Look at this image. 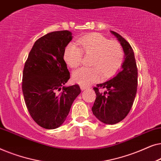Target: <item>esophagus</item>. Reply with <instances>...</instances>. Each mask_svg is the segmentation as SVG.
<instances>
[{
  "label": "esophagus",
  "instance_id": "obj_1",
  "mask_svg": "<svg viewBox=\"0 0 161 161\" xmlns=\"http://www.w3.org/2000/svg\"><path fill=\"white\" fill-rule=\"evenodd\" d=\"M80 87L81 90H85L86 89H87V86H83V85H81Z\"/></svg>",
  "mask_w": 161,
  "mask_h": 161
}]
</instances>
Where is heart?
Here are the masks:
<instances>
[{"label": "heart", "instance_id": "1", "mask_svg": "<svg viewBox=\"0 0 161 161\" xmlns=\"http://www.w3.org/2000/svg\"><path fill=\"white\" fill-rule=\"evenodd\" d=\"M81 48L75 43L68 44L64 53V59L68 66L75 68L83 61V53L93 55L92 67H81L72 73V80L80 85H89L104 78L113 76L122 67L124 51L117 42L110 41L102 34H93L83 36L78 40Z\"/></svg>", "mask_w": 161, "mask_h": 161}]
</instances>
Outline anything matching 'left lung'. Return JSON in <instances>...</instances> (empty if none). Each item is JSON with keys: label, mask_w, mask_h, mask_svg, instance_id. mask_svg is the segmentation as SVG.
<instances>
[{"label": "left lung", "mask_w": 161, "mask_h": 161, "mask_svg": "<svg viewBox=\"0 0 161 161\" xmlns=\"http://www.w3.org/2000/svg\"><path fill=\"white\" fill-rule=\"evenodd\" d=\"M111 33L122 45L125 61L122 69L114 78L94 87L97 97L92 108L94 115L107 125L116 124L126 117L133 106L138 86V69L130 45L117 33Z\"/></svg>", "instance_id": "1"}]
</instances>
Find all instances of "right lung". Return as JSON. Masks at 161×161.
I'll return each mask as SVG.
<instances>
[{
    "mask_svg": "<svg viewBox=\"0 0 161 161\" xmlns=\"http://www.w3.org/2000/svg\"><path fill=\"white\" fill-rule=\"evenodd\" d=\"M72 39L67 30L42 36L35 42L24 66L22 89L26 107L43 128L61 126L80 93L78 85L64 86L70 74L64 53Z\"/></svg>",
    "mask_w": 161,
    "mask_h": 161,
    "instance_id": "1",
    "label": "right lung"
}]
</instances>
